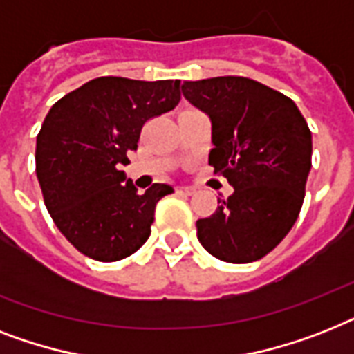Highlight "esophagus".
Listing matches in <instances>:
<instances>
[{
    "instance_id": "esophagus-1",
    "label": "esophagus",
    "mask_w": 354,
    "mask_h": 354,
    "mask_svg": "<svg viewBox=\"0 0 354 354\" xmlns=\"http://www.w3.org/2000/svg\"><path fill=\"white\" fill-rule=\"evenodd\" d=\"M176 192H178V194H185V196H191L192 192H194V189H192V187H187V185H178Z\"/></svg>"
}]
</instances>
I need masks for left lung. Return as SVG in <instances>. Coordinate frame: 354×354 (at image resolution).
Masks as SVG:
<instances>
[{"mask_svg": "<svg viewBox=\"0 0 354 354\" xmlns=\"http://www.w3.org/2000/svg\"><path fill=\"white\" fill-rule=\"evenodd\" d=\"M212 123L209 165L234 192L196 222L207 252L249 263L271 252L300 214L311 171V131L291 97L242 76L183 82Z\"/></svg>", "mask_w": 354, "mask_h": 354, "instance_id": "left-lung-1", "label": "left lung"}]
</instances>
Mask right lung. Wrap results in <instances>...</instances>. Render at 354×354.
<instances>
[{"instance_id": "add662e5", "label": "right lung", "mask_w": 354, "mask_h": 354, "mask_svg": "<svg viewBox=\"0 0 354 354\" xmlns=\"http://www.w3.org/2000/svg\"><path fill=\"white\" fill-rule=\"evenodd\" d=\"M178 102L180 80L102 76L48 111L36 140L37 182L56 227L85 257L123 260L151 236L156 203L174 189L154 183L138 194L122 165L145 122Z\"/></svg>"}]
</instances>
